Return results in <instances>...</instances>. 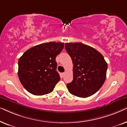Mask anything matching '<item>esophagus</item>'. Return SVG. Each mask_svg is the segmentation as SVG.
Segmentation results:
<instances>
[{"label": "esophagus", "mask_w": 127, "mask_h": 127, "mask_svg": "<svg viewBox=\"0 0 127 127\" xmlns=\"http://www.w3.org/2000/svg\"><path fill=\"white\" fill-rule=\"evenodd\" d=\"M65 74H66V72L62 73V77H64V76H65Z\"/></svg>", "instance_id": "obj_1"}]
</instances>
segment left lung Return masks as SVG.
Instances as JSON below:
<instances>
[{
	"instance_id": "1",
	"label": "left lung",
	"mask_w": 127,
	"mask_h": 127,
	"mask_svg": "<svg viewBox=\"0 0 127 127\" xmlns=\"http://www.w3.org/2000/svg\"><path fill=\"white\" fill-rule=\"evenodd\" d=\"M65 49L73 64V79L67 84L72 95L87 98L103 86L107 64L103 55L94 48L81 43H66Z\"/></svg>"
}]
</instances>
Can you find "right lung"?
<instances>
[{
	"label": "right lung",
	"instance_id": "obj_1",
	"mask_svg": "<svg viewBox=\"0 0 127 127\" xmlns=\"http://www.w3.org/2000/svg\"><path fill=\"white\" fill-rule=\"evenodd\" d=\"M64 47V43H42L29 48L20 57L18 77L29 93L43 95L53 91L60 80L55 58Z\"/></svg>",
	"mask_w": 127,
	"mask_h": 127
}]
</instances>
